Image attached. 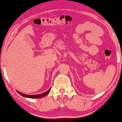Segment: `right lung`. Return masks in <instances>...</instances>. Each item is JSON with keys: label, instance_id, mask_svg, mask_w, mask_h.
<instances>
[{"label": "right lung", "instance_id": "1", "mask_svg": "<svg viewBox=\"0 0 122 122\" xmlns=\"http://www.w3.org/2000/svg\"><path fill=\"white\" fill-rule=\"evenodd\" d=\"M51 88H50V89L48 90V91H46V92L41 93V94H36V95H26V94H23V93H20V92L18 91H17V92L19 93V94H20L21 96L24 97H26V98H40L46 96V95H47L48 93H49V92L51 91Z\"/></svg>", "mask_w": 122, "mask_h": 122}]
</instances>
